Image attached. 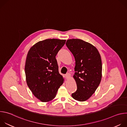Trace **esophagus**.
I'll list each match as a JSON object with an SVG mask.
<instances>
[{"instance_id": "obj_1", "label": "esophagus", "mask_w": 127, "mask_h": 127, "mask_svg": "<svg viewBox=\"0 0 127 127\" xmlns=\"http://www.w3.org/2000/svg\"><path fill=\"white\" fill-rule=\"evenodd\" d=\"M65 76H66V77L67 79H69V78H70V77H71V74H70L69 73H66V74L65 75Z\"/></svg>"}]
</instances>
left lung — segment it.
I'll return each instance as SVG.
<instances>
[{
    "instance_id": "1",
    "label": "left lung",
    "mask_w": 127,
    "mask_h": 127,
    "mask_svg": "<svg viewBox=\"0 0 127 127\" xmlns=\"http://www.w3.org/2000/svg\"><path fill=\"white\" fill-rule=\"evenodd\" d=\"M66 45L75 60L73 77L77 89L71 95L76 100L84 101L95 93L101 81V57L94 46L82 40L69 39Z\"/></svg>"
}]
</instances>
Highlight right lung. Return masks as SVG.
Listing matches in <instances>:
<instances>
[{"label":"right lung","mask_w":127,"mask_h":127,"mask_svg":"<svg viewBox=\"0 0 127 127\" xmlns=\"http://www.w3.org/2000/svg\"><path fill=\"white\" fill-rule=\"evenodd\" d=\"M65 42V40L46 39L35 44L28 53L25 67L27 83L42 102L55 98L63 83L56 56Z\"/></svg>","instance_id":"obj_1"}]
</instances>
